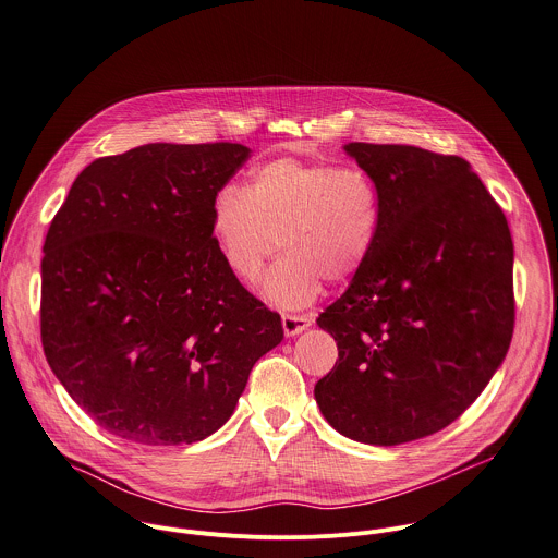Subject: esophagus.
Listing matches in <instances>:
<instances>
[{
	"instance_id": "34e87169",
	"label": "esophagus",
	"mask_w": 558,
	"mask_h": 558,
	"mask_svg": "<svg viewBox=\"0 0 558 558\" xmlns=\"http://www.w3.org/2000/svg\"><path fill=\"white\" fill-rule=\"evenodd\" d=\"M281 325H283L286 336L290 338V336L303 333L312 325V318L310 316H296V314H283L281 316Z\"/></svg>"
}]
</instances>
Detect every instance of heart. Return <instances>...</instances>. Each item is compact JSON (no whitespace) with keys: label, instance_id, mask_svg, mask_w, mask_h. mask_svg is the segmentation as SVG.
I'll list each match as a JSON object with an SVG mask.
<instances>
[{"label":"heart","instance_id":"heart-1","mask_svg":"<svg viewBox=\"0 0 558 558\" xmlns=\"http://www.w3.org/2000/svg\"><path fill=\"white\" fill-rule=\"evenodd\" d=\"M381 196L362 168L275 159L244 187L225 185L211 205V235L235 279L253 283L283 246L259 294L277 307L310 305L325 281L347 283L371 262Z\"/></svg>","mask_w":558,"mask_h":558}]
</instances>
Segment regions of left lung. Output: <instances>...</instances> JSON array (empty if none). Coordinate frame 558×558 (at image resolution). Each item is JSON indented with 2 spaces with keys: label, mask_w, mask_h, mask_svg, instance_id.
Wrapping results in <instances>:
<instances>
[{
  "label": "left lung",
  "mask_w": 558,
  "mask_h": 558,
  "mask_svg": "<svg viewBox=\"0 0 558 558\" xmlns=\"http://www.w3.org/2000/svg\"><path fill=\"white\" fill-rule=\"evenodd\" d=\"M381 196L371 262L318 318L338 360L314 386L342 436L390 447L456 421L512 338V240L499 205L460 157L347 144Z\"/></svg>",
  "instance_id": "1"
}]
</instances>
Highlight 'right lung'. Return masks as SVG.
<instances>
[{"mask_svg":"<svg viewBox=\"0 0 558 558\" xmlns=\"http://www.w3.org/2000/svg\"><path fill=\"white\" fill-rule=\"evenodd\" d=\"M242 144H146L74 181L41 262V340L70 397L109 434L192 445L233 414L255 362L283 340L225 266L216 194Z\"/></svg>","mask_w":558,"mask_h":558,"instance_id":"add662e5","label":"right lung"}]
</instances>
